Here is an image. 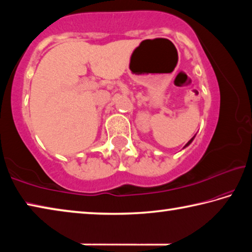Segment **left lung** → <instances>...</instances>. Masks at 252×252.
Masks as SVG:
<instances>
[{
	"instance_id": "1",
	"label": "left lung",
	"mask_w": 252,
	"mask_h": 252,
	"mask_svg": "<svg viewBox=\"0 0 252 252\" xmlns=\"http://www.w3.org/2000/svg\"><path fill=\"white\" fill-rule=\"evenodd\" d=\"M193 139H194V136H193V138H192V139H191V140H190V141H189V142H188V143L186 144V146H185V148H186V147H188V146H189V144H190L191 142H192V141H193Z\"/></svg>"
}]
</instances>
